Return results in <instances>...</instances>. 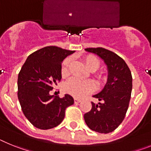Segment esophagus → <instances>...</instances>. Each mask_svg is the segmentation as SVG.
<instances>
[{
  "label": "esophagus",
  "mask_w": 151,
  "mask_h": 151,
  "mask_svg": "<svg viewBox=\"0 0 151 151\" xmlns=\"http://www.w3.org/2000/svg\"><path fill=\"white\" fill-rule=\"evenodd\" d=\"M80 102H81V100L80 99H77V98H74V103H79Z\"/></svg>",
  "instance_id": "esophagus-1"
}]
</instances>
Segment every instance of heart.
I'll return each instance as SVG.
<instances>
[{
  "mask_svg": "<svg viewBox=\"0 0 151 151\" xmlns=\"http://www.w3.org/2000/svg\"><path fill=\"white\" fill-rule=\"evenodd\" d=\"M83 59L86 66L91 71H96L100 67V60L96 55H87L85 56ZM71 61V57H68L62 61L61 68L62 76H67L68 74ZM95 76L98 80H103L104 78V76L100 73H96ZM95 88V83L93 81H83L76 77L69 80L64 86V90L67 93L77 98H82L87 94L91 93L92 92L94 91Z\"/></svg>",
  "mask_w": 151,
  "mask_h": 151,
  "instance_id": "obj_1",
  "label": "heart"
}]
</instances>
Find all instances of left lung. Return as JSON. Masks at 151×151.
Segmentation results:
<instances>
[{
    "label": "left lung",
    "instance_id": "1",
    "mask_svg": "<svg viewBox=\"0 0 151 151\" xmlns=\"http://www.w3.org/2000/svg\"><path fill=\"white\" fill-rule=\"evenodd\" d=\"M85 50L97 55L108 69V80L104 88L93 96L102 103L91 102L92 109L84 114L86 125L99 133H110L119 127L125 117L132 90V76L125 61L114 52L103 48Z\"/></svg>",
    "mask_w": 151,
    "mask_h": 151
}]
</instances>
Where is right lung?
Segmentation results:
<instances>
[{
    "instance_id": "obj_1",
    "label": "right lung",
    "mask_w": 151,
    "mask_h": 151,
    "mask_svg": "<svg viewBox=\"0 0 151 151\" xmlns=\"http://www.w3.org/2000/svg\"><path fill=\"white\" fill-rule=\"evenodd\" d=\"M74 51L47 46L31 54L18 74L17 96L24 115L39 129L58 126L65 109L74 104L69 94L63 98L49 92L61 79V62Z\"/></svg>"
}]
</instances>
